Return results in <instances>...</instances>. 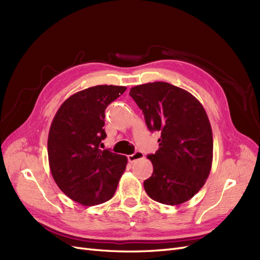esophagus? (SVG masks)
Masks as SVG:
<instances>
[{
    "instance_id": "1",
    "label": "esophagus",
    "mask_w": 260,
    "mask_h": 260,
    "mask_svg": "<svg viewBox=\"0 0 260 260\" xmlns=\"http://www.w3.org/2000/svg\"><path fill=\"white\" fill-rule=\"evenodd\" d=\"M142 158H144V154L140 151H137L136 153H133L132 155L128 156V160L130 162H135V161H137L139 159H142Z\"/></svg>"
}]
</instances>
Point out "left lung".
Segmentation results:
<instances>
[{"label":"left lung","mask_w":260,"mask_h":260,"mask_svg":"<svg viewBox=\"0 0 260 260\" xmlns=\"http://www.w3.org/2000/svg\"><path fill=\"white\" fill-rule=\"evenodd\" d=\"M130 96L142 109L147 128L160 133L159 148L147 156L153 175L144 181L152 200L179 205L198 193L209 176L212 162V132L200 101L167 82L131 88Z\"/></svg>","instance_id":"obj_1"}]
</instances>
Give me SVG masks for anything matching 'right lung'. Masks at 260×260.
I'll return each instance as SVG.
<instances>
[{"label":"right lung","mask_w":260,"mask_h":260,"mask_svg":"<svg viewBox=\"0 0 260 260\" xmlns=\"http://www.w3.org/2000/svg\"><path fill=\"white\" fill-rule=\"evenodd\" d=\"M95 85L69 96L52 121L48 154L52 176L69 199L83 206L111 200L127 166V157L102 149L105 109L125 91Z\"/></svg>","instance_id":"add662e5"}]
</instances>
